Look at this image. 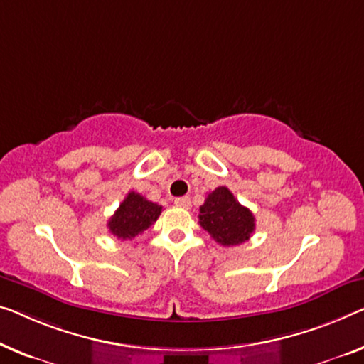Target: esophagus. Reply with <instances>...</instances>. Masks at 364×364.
<instances>
[{
    "mask_svg": "<svg viewBox=\"0 0 364 364\" xmlns=\"http://www.w3.org/2000/svg\"><path fill=\"white\" fill-rule=\"evenodd\" d=\"M175 204L178 205V208H183V209H189V208H191V199H189L188 196L178 198V199H175Z\"/></svg>",
    "mask_w": 364,
    "mask_h": 364,
    "instance_id": "1",
    "label": "esophagus"
}]
</instances>
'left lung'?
Segmentation results:
<instances>
[{
	"label": "left lung",
	"mask_w": 364,
	"mask_h": 364,
	"mask_svg": "<svg viewBox=\"0 0 364 364\" xmlns=\"http://www.w3.org/2000/svg\"><path fill=\"white\" fill-rule=\"evenodd\" d=\"M199 224L217 243L234 247L247 242L255 230V215L242 205L229 188L219 186L199 208Z\"/></svg>",
	"instance_id": "left-lung-1"
}]
</instances>
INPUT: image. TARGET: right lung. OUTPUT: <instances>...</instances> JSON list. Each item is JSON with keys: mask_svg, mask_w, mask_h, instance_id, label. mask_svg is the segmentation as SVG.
Wrapping results in <instances>:
<instances>
[{"mask_svg": "<svg viewBox=\"0 0 364 364\" xmlns=\"http://www.w3.org/2000/svg\"><path fill=\"white\" fill-rule=\"evenodd\" d=\"M161 205L145 199L142 194L130 191L116 213L107 220L109 232L121 240H132L156 222Z\"/></svg>", "mask_w": 364, "mask_h": 364, "instance_id": "right-lung-1", "label": "right lung"}]
</instances>
